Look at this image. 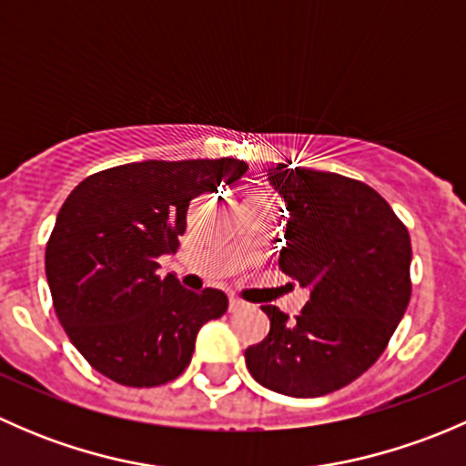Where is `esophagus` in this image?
<instances>
[{
    "mask_svg": "<svg viewBox=\"0 0 466 466\" xmlns=\"http://www.w3.org/2000/svg\"><path fill=\"white\" fill-rule=\"evenodd\" d=\"M243 309H248V304L243 302V299L229 298V313H238V311H243Z\"/></svg>",
    "mask_w": 466,
    "mask_h": 466,
    "instance_id": "34e87169",
    "label": "esophagus"
}]
</instances>
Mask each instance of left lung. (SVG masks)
<instances>
[{
  "instance_id": "left-lung-1",
  "label": "left lung",
  "mask_w": 466,
  "mask_h": 466,
  "mask_svg": "<svg viewBox=\"0 0 466 466\" xmlns=\"http://www.w3.org/2000/svg\"><path fill=\"white\" fill-rule=\"evenodd\" d=\"M290 164V162H289ZM277 164L268 180L289 209L279 268L311 290L290 320L266 304L270 331L246 350L272 392L322 397L368 372L410 302V234L365 182Z\"/></svg>"
}]
</instances>
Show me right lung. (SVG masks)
I'll return each mask as SVG.
<instances>
[{"label": "right lung", "instance_id": "right-lung-1", "mask_svg": "<svg viewBox=\"0 0 466 466\" xmlns=\"http://www.w3.org/2000/svg\"><path fill=\"white\" fill-rule=\"evenodd\" d=\"M234 157L121 164L86 177L60 207L45 252L56 316L83 359L128 388L168 383L191 363L205 322L228 311L223 290L159 277L177 250L191 198L232 185Z\"/></svg>", "mask_w": 466, "mask_h": 466}]
</instances>
